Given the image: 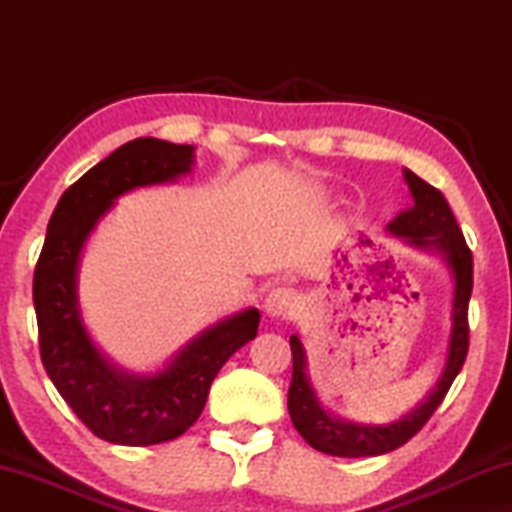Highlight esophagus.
Returning a JSON list of instances; mask_svg holds the SVG:
<instances>
[{"label": "esophagus", "mask_w": 512, "mask_h": 512, "mask_svg": "<svg viewBox=\"0 0 512 512\" xmlns=\"http://www.w3.org/2000/svg\"><path fill=\"white\" fill-rule=\"evenodd\" d=\"M298 309H300L298 293L293 289H287V287L271 289L264 300V311H266V316H271V318H291V316H296Z\"/></svg>", "instance_id": "esophagus-1"}]
</instances>
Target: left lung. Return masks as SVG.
I'll use <instances>...</instances> for the list:
<instances>
[{"mask_svg":"<svg viewBox=\"0 0 512 512\" xmlns=\"http://www.w3.org/2000/svg\"><path fill=\"white\" fill-rule=\"evenodd\" d=\"M404 180L411 189L413 205L386 225L391 235L404 239L406 244L424 250V253H436L443 257L454 277V300H452V332H449L447 359L443 375L438 377L436 386L429 395L404 413L402 418L386 424H361L341 420L323 409L316 397L314 386L307 375V354L302 348L298 334H293L291 354H293V377L289 386V415L293 427L307 443L323 454L359 458V456H379L388 454L418 433L461 372L467 345H470V327H467V305L472 296V250L467 248L465 237L452 214V207L445 196L436 187L424 183L413 171L404 169Z\"/></svg>","mask_w":512,"mask_h":512,"instance_id":"left-lung-1","label":"left lung"}]
</instances>
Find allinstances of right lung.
<instances>
[{"instance_id": "right-lung-1", "label": "right lung", "mask_w": 512, "mask_h": 512, "mask_svg": "<svg viewBox=\"0 0 512 512\" xmlns=\"http://www.w3.org/2000/svg\"><path fill=\"white\" fill-rule=\"evenodd\" d=\"M194 167V146L155 137L119 146L60 196L33 275L40 357L49 379L94 436L146 447L192 427L223 363L257 336L259 311L248 307L203 329L155 372H128L94 345L79 305L85 244L119 196L176 183Z\"/></svg>"}]
</instances>
